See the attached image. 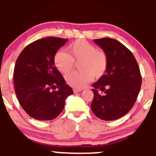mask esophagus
<instances>
[{
	"label": "esophagus",
	"instance_id": "1",
	"mask_svg": "<svg viewBox=\"0 0 156 156\" xmlns=\"http://www.w3.org/2000/svg\"><path fill=\"white\" fill-rule=\"evenodd\" d=\"M73 91H74L75 93H77V92H81L82 89H73Z\"/></svg>",
	"mask_w": 156,
	"mask_h": 156
}]
</instances>
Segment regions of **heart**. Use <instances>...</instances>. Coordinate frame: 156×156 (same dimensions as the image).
<instances>
[{
    "instance_id": "obj_1",
    "label": "heart",
    "mask_w": 156,
    "mask_h": 156,
    "mask_svg": "<svg viewBox=\"0 0 156 156\" xmlns=\"http://www.w3.org/2000/svg\"><path fill=\"white\" fill-rule=\"evenodd\" d=\"M78 72H73L66 76L68 84L76 89H82L92 80L93 76H103L108 65V55L104 51L84 39H78L67 47V53L58 51L54 55V64L62 73L67 74L72 70L74 62H79Z\"/></svg>"
}]
</instances>
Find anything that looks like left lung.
Segmentation results:
<instances>
[{
  "mask_svg": "<svg viewBox=\"0 0 156 156\" xmlns=\"http://www.w3.org/2000/svg\"><path fill=\"white\" fill-rule=\"evenodd\" d=\"M108 55L105 74L92 84V112L100 119L114 120L125 115L137 99L141 76L135 57L119 41L112 38L94 39ZM100 90L104 93L100 94Z\"/></svg>",
  "mask_w": 156,
  "mask_h": 156,
  "instance_id": "left-lung-1",
  "label": "left lung"
}]
</instances>
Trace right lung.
I'll return each mask as SVG.
<instances>
[{"instance_id":"right-lung-1","label":"right lung","mask_w":156,"mask_h":156,"mask_svg":"<svg viewBox=\"0 0 156 156\" xmlns=\"http://www.w3.org/2000/svg\"><path fill=\"white\" fill-rule=\"evenodd\" d=\"M67 41L53 37L39 39L27 45L16 61V95L25 112L34 119H55L64 109L66 98L73 94L54 64L55 54Z\"/></svg>"}]
</instances>
